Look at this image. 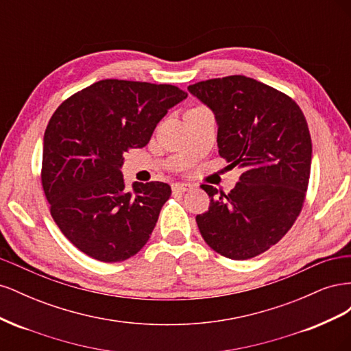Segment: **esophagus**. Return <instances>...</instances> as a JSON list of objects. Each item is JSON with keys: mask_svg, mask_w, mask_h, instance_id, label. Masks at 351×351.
Returning a JSON list of instances; mask_svg holds the SVG:
<instances>
[{"mask_svg": "<svg viewBox=\"0 0 351 351\" xmlns=\"http://www.w3.org/2000/svg\"><path fill=\"white\" fill-rule=\"evenodd\" d=\"M190 189H193V186L192 184H187V183H176V184H173V192L174 193H184V192H187V190H190Z\"/></svg>", "mask_w": 351, "mask_h": 351, "instance_id": "esophagus-1", "label": "esophagus"}]
</instances>
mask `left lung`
I'll list each match as a JSON object with an SVG mask.
<instances>
[{"label": "left lung", "instance_id": "1", "mask_svg": "<svg viewBox=\"0 0 351 351\" xmlns=\"http://www.w3.org/2000/svg\"><path fill=\"white\" fill-rule=\"evenodd\" d=\"M187 90L214 112L219 155L241 169L228 195L202 184L210 204L196 217L200 234L228 259L258 256L285 236L303 206L312 164L304 115L287 95L246 76Z\"/></svg>", "mask_w": 351, "mask_h": 351}]
</instances>
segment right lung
Instances as JSON below:
<instances>
[{"mask_svg": "<svg viewBox=\"0 0 351 351\" xmlns=\"http://www.w3.org/2000/svg\"><path fill=\"white\" fill-rule=\"evenodd\" d=\"M186 98L173 84L105 79L52 114L44 134L42 186L56 224L80 252L121 262L149 240L171 187L134 182L127 190L124 154L146 146L168 110Z\"/></svg>", "mask_w": 351, "mask_h": 351, "instance_id": "right-lung-1", "label": "right lung"}]
</instances>
